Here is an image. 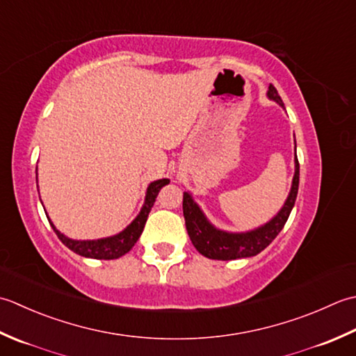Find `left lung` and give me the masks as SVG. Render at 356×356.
<instances>
[{"mask_svg": "<svg viewBox=\"0 0 356 356\" xmlns=\"http://www.w3.org/2000/svg\"><path fill=\"white\" fill-rule=\"evenodd\" d=\"M267 97L270 99L277 101L278 104H282V99L278 95V92L270 84L269 90H267ZM298 186H300V163L296 158L295 150V175L292 181V188H290L289 197L281 207L280 212L273 216V218L266 222L255 230L245 232V234H230V232H224L213 227L212 224L207 221L204 213L201 212L197 202L192 200L191 195L184 192L183 197V213L186 220V229L187 234L191 236V241L195 245L201 255L210 259H238V258H249L255 257L261 250H264L269 245L280 232L284 227V224L289 218L290 212L295 206L296 195H298Z\"/></svg>", "mask_w": 356, "mask_h": 356, "instance_id": "8db88e82", "label": "left lung"}]
</instances>
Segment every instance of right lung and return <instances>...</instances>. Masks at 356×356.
Here are the masks:
<instances>
[{
    "label": "right lung",
    "instance_id": "obj_1",
    "mask_svg": "<svg viewBox=\"0 0 356 356\" xmlns=\"http://www.w3.org/2000/svg\"><path fill=\"white\" fill-rule=\"evenodd\" d=\"M169 184V179H158L150 183L146 192V200H144V206L141 209L140 215L129 224V226L120 232L118 235L108 236V238H101V239H92V241H76V239H70L66 235H63L60 230H56L54 222H49L52 229L55 230L56 236L60 238V241L69 248L72 252L78 253V255L86 257V258H93V259H117L134 248L138 238L141 236L144 224L147 221V216L150 209L154 207L155 198L158 197V192L161 191V187Z\"/></svg>",
    "mask_w": 356,
    "mask_h": 356
}]
</instances>
